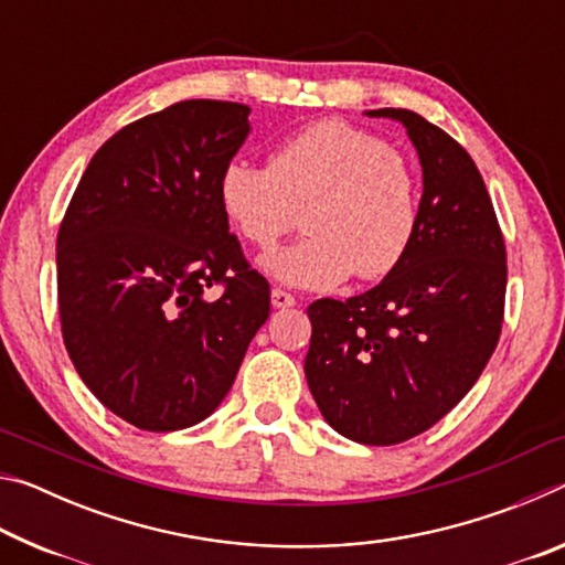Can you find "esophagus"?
Returning a JSON list of instances; mask_svg holds the SVG:
<instances>
[{"mask_svg":"<svg viewBox=\"0 0 565 565\" xmlns=\"http://www.w3.org/2000/svg\"><path fill=\"white\" fill-rule=\"evenodd\" d=\"M271 303L276 306V309H289V306L296 303V299H294V294H289V291L274 289L271 291Z\"/></svg>","mask_w":565,"mask_h":565,"instance_id":"esophagus-1","label":"esophagus"}]
</instances>
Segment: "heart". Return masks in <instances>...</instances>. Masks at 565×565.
I'll list each match as a JSON object with an SVG mask.
<instances>
[{"label":"heart","instance_id":"b5f03b06","mask_svg":"<svg viewBox=\"0 0 565 565\" xmlns=\"http://www.w3.org/2000/svg\"><path fill=\"white\" fill-rule=\"evenodd\" d=\"M218 202L259 252L294 232L306 236L266 259V271L301 289H333L356 274L384 279L406 259L420 222V184L404 151L343 119L291 131L269 167L232 159L218 177Z\"/></svg>","mask_w":565,"mask_h":565}]
</instances>
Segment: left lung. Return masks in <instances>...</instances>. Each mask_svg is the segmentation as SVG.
<instances>
[{
    "instance_id": "8db88e82",
    "label": "left lung",
    "mask_w": 565,
    "mask_h": 565,
    "mask_svg": "<svg viewBox=\"0 0 565 565\" xmlns=\"http://www.w3.org/2000/svg\"><path fill=\"white\" fill-rule=\"evenodd\" d=\"M366 114L398 119L418 151V232L374 289L306 309L303 371L341 436L394 446L441 420L489 363L503 327L505 244L481 171L454 137L408 109Z\"/></svg>"
}]
</instances>
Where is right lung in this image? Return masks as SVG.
Returning <instances> with one entry per match:
<instances>
[{
	"mask_svg": "<svg viewBox=\"0 0 565 565\" xmlns=\"http://www.w3.org/2000/svg\"><path fill=\"white\" fill-rule=\"evenodd\" d=\"M248 111L189 99L127 124L92 157L60 224L66 353L92 394L141 431L212 414L269 319V281L218 202ZM212 285L223 296L209 302Z\"/></svg>",
	"mask_w": 565,
	"mask_h": 565,
	"instance_id": "right-lung-1",
	"label": "right lung"
}]
</instances>
